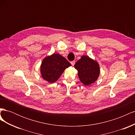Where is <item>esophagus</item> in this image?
Returning a JSON list of instances; mask_svg holds the SVG:
<instances>
[{"label": "esophagus", "instance_id": "1", "mask_svg": "<svg viewBox=\"0 0 135 135\" xmlns=\"http://www.w3.org/2000/svg\"><path fill=\"white\" fill-rule=\"evenodd\" d=\"M75 61H71V64L72 66H74V64H75Z\"/></svg>", "mask_w": 135, "mask_h": 135}]
</instances>
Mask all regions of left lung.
<instances>
[{
	"mask_svg": "<svg viewBox=\"0 0 135 135\" xmlns=\"http://www.w3.org/2000/svg\"><path fill=\"white\" fill-rule=\"evenodd\" d=\"M81 82L85 85L91 84L97 79L100 74L99 65L88 56H83L74 65Z\"/></svg>",
	"mask_w": 135,
	"mask_h": 135,
	"instance_id": "left-lung-1",
	"label": "left lung"
}]
</instances>
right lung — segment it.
I'll list each match as a JSON object with an SVG mask.
<instances>
[{
	"mask_svg": "<svg viewBox=\"0 0 135 135\" xmlns=\"http://www.w3.org/2000/svg\"><path fill=\"white\" fill-rule=\"evenodd\" d=\"M70 66L71 64L64 57L54 54L44 59L40 66V73L44 80L52 83L57 80L65 69Z\"/></svg>",
	"mask_w": 135,
	"mask_h": 135,
	"instance_id": "obj_1",
	"label": "right lung"
}]
</instances>
